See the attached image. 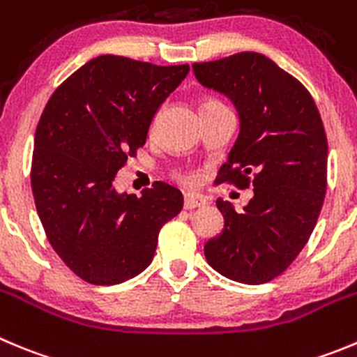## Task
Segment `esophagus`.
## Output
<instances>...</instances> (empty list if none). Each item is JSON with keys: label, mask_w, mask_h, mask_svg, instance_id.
<instances>
[{"label": "esophagus", "mask_w": 357, "mask_h": 357, "mask_svg": "<svg viewBox=\"0 0 357 357\" xmlns=\"http://www.w3.org/2000/svg\"><path fill=\"white\" fill-rule=\"evenodd\" d=\"M208 204V199L201 194H186L185 195V209L204 208Z\"/></svg>", "instance_id": "1"}]
</instances>
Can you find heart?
Listing matches in <instances>:
<instances>
[{"label": "heart", "instance_id": "obj_1", "mask_svg": "<svg viewBox=\"0 0 357 357\" xmlns=\"http://www.w3.org/2000/svg\"><path fill=\"white\" fill-rule=\"evenodd\" d=\"M218 105H222V103L216 102V100H206L204 105H202V109H206V107H218ZM185 179H186V181H190V179H192V178H185Z\"/></svg>", "mask_w": 357, "mask_h": 357}]
</instances>
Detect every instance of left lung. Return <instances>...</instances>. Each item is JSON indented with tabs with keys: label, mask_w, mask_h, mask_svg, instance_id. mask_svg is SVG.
<instances>
[{
	"label": "left lung",
	"mask_w": 357,
	"mask_h": 357,
	"mask_svg": "<svg viewBox=\"0 0 357 357\" xmlns=\"http://www.w3.org/2000/svg\"><path fill=\"white\" fill-rule=\"evenodd\" d=\"M192 68L204 88L227 96L239 116L220 183L254 186L241 213L216 201L224 229L204 245L206 261L239 284H266L291 266L317 224L328 171L321 114L308 89L259 52Z\"/></svg>",
	"instance_id": "1"
}]
</instances>
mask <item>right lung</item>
<instances>
[{"instance_id":"right-lung-1","label":"right lung","mask_w":357,"mask_h":357,"mask_svg":"<svg viewBox=\"0 0 357 357\" xmlns=\"http://www.w3.org/2000/svg\"><path fill=\"white\" fill-rule=\"evenodd\" d=\"M188 65L93 58L49 98L35 133L31 188L49 243L79 278L116 285L153 261L158 232L183 208L178 188L155 183L141 197L114 188L128 156L181 84Z\"/></svg>"}]
</instances>
